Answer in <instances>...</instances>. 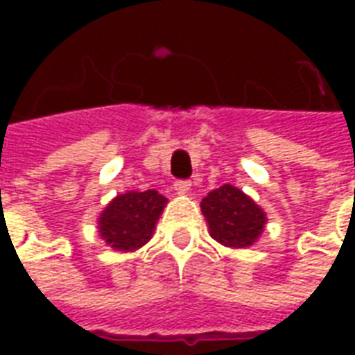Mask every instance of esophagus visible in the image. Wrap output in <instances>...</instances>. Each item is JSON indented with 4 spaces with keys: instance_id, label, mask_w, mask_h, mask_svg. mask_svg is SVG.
<instances>
[{
    "instance_id": "34e87169",
    "label": "esophagus",
    "mask_w": 355,
    "mask_h": 355,
    "mask_svg": "<svg viewBox=\"0 0 355 355\" xmlns=\"http://www.w3.org/2000/svg\"><path fill=\"white\" fill-rule=\"evenodd\" d=\"M190 186H192L190 180H177V182H175V190H177V193H180V196H184V193L190 192Z\"/></svg>"
}]
</instances>
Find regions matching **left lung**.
Here are the masks:
<instances>
[{
	"label": "left lung",
	"instance_id": "1",
	"mask_svg": "<svg viewBox=\"0 0 355 355\" xmlns=\"http://www.w3.org/2000/svg\"><path fill=\"white\" fill-rule=\"evenodd\" d=\"M201 213L209 224L211 238L234 249L253 245L266 226V213L232 184L209 192L201 200Z\"/></svg>",
	"mask_w": 355,
	"mask_h": 355
}]
</instances>
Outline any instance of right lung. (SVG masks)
I'll return each mask as SVG.
<instances>
[{
    "label": "right lung",
    "mask_w": 355,
    "mask_h": 355,
    "mask_svg": "<svg viewBox=\"0 0 355 355\" xmlns=\"http://www.w3.org/2000/svg\"><path fill=\"white\" fill-rule=\"evenodd\" d=\"M167 198L155 190L127 192L110 201L98 218L101 238L116 251L131 253L152 239Z\"/></svg>",
    "instance_id": "1"
}]
</instances>
